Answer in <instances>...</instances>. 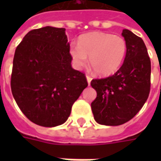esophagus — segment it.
Returning a JSON list of instances; mask_svg holds the SVG:
<instances>
[{
  "label": "esophagus",
  "instance_id": "esophagus-1",
  "mask_svg": "<svg viewBox=\"0 0 161 161\" xmlns=\"http://www.w3.org/2000/svg\"><path fill=\"white\" fill-rule=\"evenodd\" d=\"M86 79H87L88 84H89V85H90V84H91V80H92V78H91V77H90V76H86Z\"/></svg>",
  "mask_w": 161,
  "mask_h": 161
}]
</instances>
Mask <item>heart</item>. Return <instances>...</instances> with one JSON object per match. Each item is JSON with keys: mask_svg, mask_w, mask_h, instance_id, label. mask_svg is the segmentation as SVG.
I'll return each instance as SVG.
<instances>
[{"mask_svg": "<svg viewBox=\"0 0 161 161\" xmlns=\"http://www.w3.org/2000/svg\"><path fill=\"white\" fill-rule=\"evenodd\" d=\"M127 44L118 35L93 32L79 37L77 46L71 45L69 54L77 69L89 63L98 76H108L121 67L126 56Z\"/></svg>", "mask_w": 161, "mask_h": 161, "instance_id": "heart-1", "label": "heart"}]
</instances>
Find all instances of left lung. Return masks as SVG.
Wrapping results in <instances>:
<instances>
[{"instance_id":"1","label":"left lung","mask_w":161,"mask_h":161,"mask_svg":"<svg viewBox=\"0 0 161 161\" xmlns=\"http://www.w3.org/2000/svg\"><path fill=\"white\" fill-rule=\"evenodd\" d=\"M121 35L127 52L121 68L113 76L91 83L97 94L91 109L101 125L118 126L131 120L141 110L150 91L151 62L145 43L128 29H123Z\"/></svg>"}]
</instances>
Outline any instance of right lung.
Segmentation results:
<instances>
[{"label":"right lung","mask_w":161,"mask_h":161,"mask_svg":"<svg viewBox=\"0 0 161 161\" xmlns=\"http://www.w3.org/2000/svg\"><path fill=\"white\" fill-rule=\"evenodd\" d=\"M65 29L45 26L30 31L17 46L11 90L30 121L52 128L64 123L88 86L84 73L71 67Z\"/></svg>","instance_id":"right-lung-1"}]
</instances>
